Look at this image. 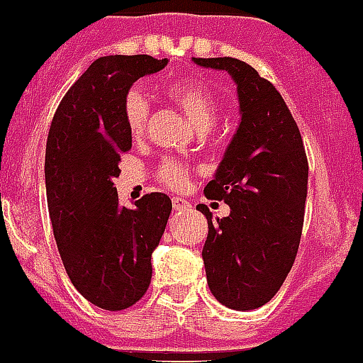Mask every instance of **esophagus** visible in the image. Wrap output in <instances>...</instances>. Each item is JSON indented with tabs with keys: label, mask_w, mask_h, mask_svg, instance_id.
Segmentation results:
<instances>
[{
	"label": "esophagus",
	"mask_w": 363,
	"mask_h": 363,
	"mask_svg": "<svg viewBox=\"0 0 363 363\" xmlns=\"http://www.w3.org/2000/svg\"><path fill=\"white\" fill-rule=\"evenodd\" d=\"M172 207L179 213V211H187L191 207V203L187 200H184V198H172Z\"/></svg>",
	"instance_id": "esophagus-1"
}]
</instances>
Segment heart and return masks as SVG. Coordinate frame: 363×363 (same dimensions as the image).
Here are the masks:
<instances>
[{"label": "heart", "instance_id": "obj_1", "mask_svg": "<svg viewBox=\"0 0 363 363\" xmlns=\"http://www.w3.org/2000/svg\"><path fill=\"white\" fill-rule=\"evenodd\" d=\"M169 98L182 108L191 125L196 130H211L216 123L218 111L214 105L213 92L201 82H176L169 86ZM149 116V99L142 91H130L125 98L123 118L127 129L133 136H140L145 129ZM160 179L167 187L184 189L187 185V169L174 160H165L160 167Z\"/></svg>", "mask_w": 363, "mask_h": 363}]
</instances>
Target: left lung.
I'll return each mask as SVG.
<instances>
[{
  "mask_svg": "<svg viewBox=\"0 0 363 363\" xmlns=\"http://www.w3.org/2000/svg\"><path fill=\"white\" fill-rule=\"evenodd\" d=\"M223 70L236 85L240 121L203 194L223 200L229 216L213 218L201 258L211 293L221 306H265L289 274L300 245L307 198L306 149L280 92L249 63L234 57H192Z\"/></svg>",
  "mask_w": 363,
  "mask_h": 363,
  "instance_id": "left-lung-1",
  "label": "left lung"
}]
</instances>
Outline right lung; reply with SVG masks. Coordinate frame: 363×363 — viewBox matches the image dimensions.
Masks as SVG:
<instances>
[{
    "instance_id": "1",
    "label": "right lung",
    "mask_w": 363,
    "mask_h": 363,
    "mask_svg": "<svg viewBox=\"0 0 363 363\" xmlns=\"http://www.w3.org/2000/svg\"><path fill=\"white\" fill-rule=\"evenodd\" d=\"M167 63L147 54L98 57L63 96L47 138L45 187L57 251L74 287L105 311L127 309L147 293L150 256L172 209L162 192L121 207L114 187L120 156L133 145L125 98Z\"/></svg>"
}]
</instances>
